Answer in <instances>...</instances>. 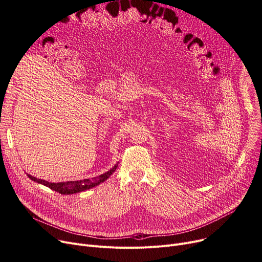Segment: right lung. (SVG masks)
I'll return each instance as SVG.
<instances>
[{
    "label": "right lung",
    "mask_w": 262,
    "mask_h": 262,
    "mask_svg": "<svg viewBox=\"0 0 262 262\" xmlns=\"http://www.w3.org/2000/svg\"><path fill=\"white\" fill-rule=\"evenodd\" d=\"M118 168V163H116L115 166L110 169L109 171L105 172L104 174H101L98 177H93V178H87V180H81V181H74V182H62V183H49L43 180H39V178H36L30 174H27L32 181L43 185L46 187H49L50 189L58 192V193L61 194H74L78 193V192H82L89 190L95 186L100 185L101 183L105 182L107 178L110 177Z\"/></svg>",
    "instance_id": "obj_1"
}]
</instances>
